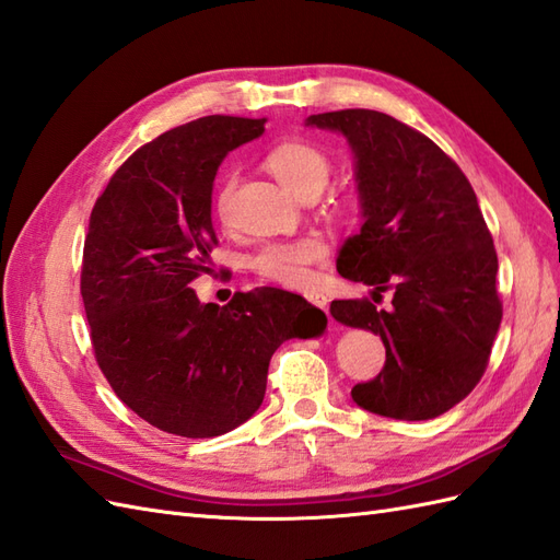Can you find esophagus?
I'll list each match as a JSON object with an SVG mask.
<instances>
[{"instance_id":"esophagus-1","label":"esophagus","mask_w":560,"mask_h":560,"mask_svg":"<svg viewBox=\"0 0 560 560\" xmlns=\"http://www.w3.org/2000/svg\"><path fill=\"white\" fill-rule=\"evenodd\" d=\"M304 296L308 299V302H311L313 306H318V308H325V306H327V296H325L323 292H306Z\"/></svg>"}]
</instances>
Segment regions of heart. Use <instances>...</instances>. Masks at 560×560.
Instances as JSON below:
<instances>
[{
    "instance_id": "heart-1",
    "label": "heart",
    "mask_w": 560,
    "mask_h": 560,
    "mask_svg": "<svg viewBox=\"0 0 560 560\" xmlns=\"http://www.w3.org/2000/svg\"><path fill=\"white\" fill-rule=\"evenodd\" d=\"M270 173L294 192L296 197H316L330 180L332 161L318 144L304 140H290L278 144L266 159ZM235 177H225L215 195V215L221 223H230V203H233ZM337 209L351 213L357 201L342 197ZM327 254L325 244L316 237H302L292 242H268L249 258V268L258 278L284 284V288H306L311 282V266L323 261Z\"/></svg>"
}]
</instances>
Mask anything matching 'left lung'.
I'll list each match as a JSON object with an SVG mask.
<instances>
[{
    "mask_svg": "<svg viewBox=\"0 0 560 560\" xmlns=\"http://www.w3.org/2000/svg\"><path fill=\"white\" fill-rule=\"evenodd\" d=\"M342 132L357 154L361 233L345 242L337 272L392 290V306L339 299L335 320L383 337L387 359L353 385L361 408L428 420L466 399L487 371L503 316L497 249L475 189L452 156L406 122L371 108L306 118Z\"/></svg>",
    "mask_w": 560,
    "mask_h": 560,
    "instance_id": "obj_1",
    "label": "left lung"
}]
</instances>
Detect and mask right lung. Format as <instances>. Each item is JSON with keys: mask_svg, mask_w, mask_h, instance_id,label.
Returning <instances> with one entry per match:
<instances>
[{"mask_svg": "<svg viewBox=\"0 0 560 560\" xmlns=\"http://www.w3.org/2000/svg\"><path fill=\"white\" fill-rule=\"evenodd\" d=\"M266 118L203 116L159 135L112 175L94 201L80 294L94 359L116 397L177 438H218L249 420L268 363L292 337L327 318L278 288L201 304L189 288L211 272L213 177Z\"/></svg>", "mask_w": 560, "mask_h": 560, "instance_id": "right-lung-1", "label": "right lung"}]
</instances>
